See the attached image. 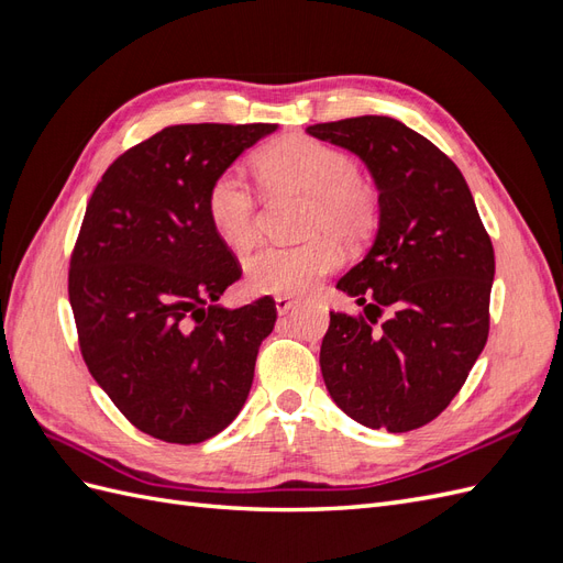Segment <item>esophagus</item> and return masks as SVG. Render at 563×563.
I'll use <instances>...</instances> for the list:
<instances>
[{
    "label": "esophagus",
    "mask_w": 563,
    "mask_h": 563,
    "mask_svg": "<svg viewBox=\"0 0 563 563\" xmlns=\"http://www.w3.org/2000/svg\"><path fill=\"white\" fill-rule=\"evenodd\" d=\"M275 305H277V312L279 314H286V312H291L296 308V300L288 298V296H277Z\"/></svg>",
    "instance_id": "34e87169"
}]
</instances>
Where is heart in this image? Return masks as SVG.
Instances as JSON below:
<instances>
[{
  "mask_svg": "<svg viewBox=\"0 0 563 563\" xmlns=\"http://www.w3.org/2000/svg\"><path fill=\"white\" fill-rule=\"evenodd\" d=\"M255 174L272 192L310 197L305 232L314 240L298 246L265 244L255 249L244 267L249 284L261 294L302 296L340 265L343 246H362L380 223L378 190L362 176L350 155L308 135H286L255 155ZM207 216L230 246L255 240V199L240 172H223L207 192Z\"/></svg>",
  "mask_w": 563,
  "mask_h": 563,
  "instance_id": "1",
  "label": "heart"
}]
</instances>
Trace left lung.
Here are the masks:
<instances>
[{"label":"left lung","mask_w":563,"mask_h":563,"mask_svg":"<svg viewBox=\"0 0 563 563\" xmlns=\"http://www.w3.org/2000/svg\"><path fill=\"white\" fill-rule=\"evenodd\" d=\"M308 133L354 152L380 197L376 242L338 282L364 314L331 312L323 383L366 428L418 430L451 404L486 345L490 236L460 168L399 119L350 117Z\"/></svg>","instance_id":"1"}]
</instances>
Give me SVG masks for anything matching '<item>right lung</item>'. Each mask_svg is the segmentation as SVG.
<instances>
[{"label":"right lung","mask_w":563,"mask_h":563,"mask_svg":"<svg viewBox=\"0 0 563 563\" xmlns=\"http://www.w3.org/2000/svg\"><path fill=\"white\" fill-rule=\"evenodd\" d=\"M277 124H176L119 155L96 185L67 275L79 350L141 432L199 444L242 411L275 329L269 296L216 305L242 277L207 216L216 176Z\"/></svg>","instance_id":"1"}]
</instances>
